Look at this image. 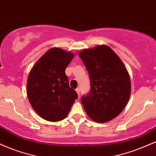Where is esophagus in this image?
<instances>
[{
	"instance_id": "esophagus-1",
	"label": "esophagus",
	"mask_w": 156,
	"mask_h": 156,
	"mask_svg": "<svg viewBox=\"0 0 156 156\" xmlns=\"http://www.w3.org/2000/svg\"><path fill=\"white\" fill-rule=\"evenodd\" d=\"M76 91L77 94H78V96H79V95H80V89H79V88H77V89H76Z\"/></svg>"
}]
</instances>
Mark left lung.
<instances>
[{"mask_svg": "<svg viewBox=\"0 0 156 156\" xmlns=\"http://www.w3.org/2000/svg\"><path fill=\"white\" fill-rule=\"evenodd\" d=\"M78 55L87 67L91 92L82 97L85 112L93 121L103 123L117 117L129 101V73L119 57L108 45L83 49Z\"/></svg>", "mask_w": 156, "mask_h": 156, "instance_id": "obj_1", "label": "left lung"}]
</instances>
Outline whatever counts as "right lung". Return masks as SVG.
<instances>
[{"label": "right lung", "instance_id": "right-lung-1", "mask_svg": "<svg viewBox=\"0 0 156 156\" xmlns=\"http://www.w3.org/2000/svg\"><path fill=\"white\" fill-rule=\"evenodd\" d=\"M74 54L52 48L36 62L27 80V96L39 117L49 122L64 119L78 94L71 89L65 69Z\"/></svg>", "mask_w": 156, "mask_h": 156}]
</instances>
